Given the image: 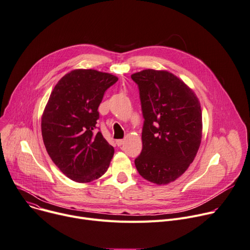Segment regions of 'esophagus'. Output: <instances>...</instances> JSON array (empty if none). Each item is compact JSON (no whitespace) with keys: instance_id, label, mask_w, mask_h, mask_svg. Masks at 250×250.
Returning a JSON list of instances; mask_svg holds the SVG:
<instances>
[{"instance_id":"1","label":"esophagus","mask_w":250,"mask_h":250,"mask_svg":"<svg viewBox=\"0 0 250 250\" xmlns=\"http://www.w3.org/2000/svg\"><path fill=\"white\" fill-rule=\"evenodd\" d=\"M123 143H124V140H123V139H118V140H116V144H117L118 146L123 145Z\"/></svg>"}]
</instances>
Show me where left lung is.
<instances>
[{
	"label": "left lung",
	"instance_id": "obj_1",
	"mask_svg": "<svg viewBox=\"0 0 250 250\" xmlns=\"http://www.w3.org/2000/svg\"><path fill=\"white\" fill-rule=\"evenodd\" d=\"M138 85L144 124L139 174L158 185L176 180L193 162L201 143L202 113L194 92L168 71L131 75Z\"/></svg>",
	"mask_w": 250,
	"mask_h": 250
}]
</instances>
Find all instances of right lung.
Masks as SVG:
<instances>
[{
    "mask_svg": "<svg viewBox=\"0 0 250 250\" xmlns=\"http://www.w3.org/2000/svg\"><path fill=\"white\" fill-rule=\"evenodd\" d=\"M116 76L92 69L66 74L53 89L42 115L43 141L52 161L70 179L87 183L101 177L114 148L97 129L98 107Z\"/></svg>",
    "mask_w": 250,
    "mask_h": 250,
    "instance_id": "right-lung-1",
    "label": "right lung"
}]
</instances>
